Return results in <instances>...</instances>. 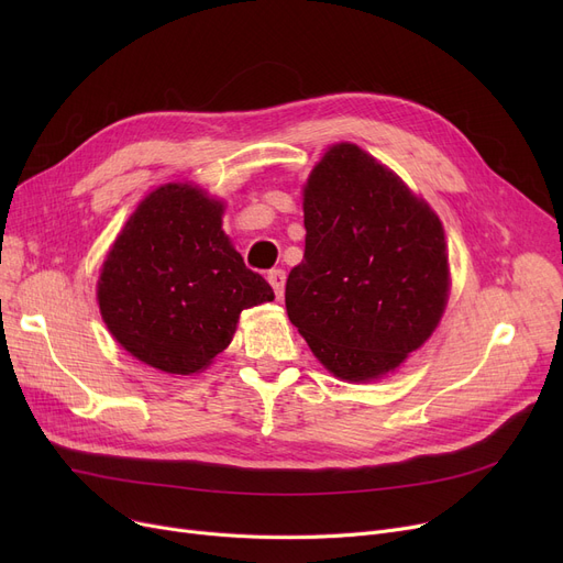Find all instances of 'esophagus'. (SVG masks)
Wrapping results in <instances>:
<instances>
[{"label": "esophagus", "mask_w": 563, "mask_h": 563, "mask_svg": "<svg viewBox=\"0 0 563 563\" xmlns=\"http://www.w3.org/2000/svg\"><path fill=\"white\" fill-rule=\"evenodd\" d=\"M266 280H269V285L274 287L276 297L283 299V289H285V272L283 269H272L269 276H266Z\"/></svg>", "instance_id": "esophagus-1"}]
</instances>
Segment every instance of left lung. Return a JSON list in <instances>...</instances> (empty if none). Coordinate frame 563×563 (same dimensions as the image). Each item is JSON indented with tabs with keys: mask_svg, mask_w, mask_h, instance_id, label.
Listing matches in <instances>:
<instances>
[{
	"mask_svg": "<svg viewBox=\"0 0 563 563\" xmlns=\"http://www.w3.org/2000/svg\"><path fill=\"white\" fill-rule=\"evenodd\" d=\"M306 253L285 306L321 365L344 380L393 372L448 303V244L431 207L353 143H338L303 189Z\"/></svg>",
	"mask_w": 563,
	"mask_h": 563,
	"instance_id": "8db88e82",
	"label": "left lung"
}]
</instances>
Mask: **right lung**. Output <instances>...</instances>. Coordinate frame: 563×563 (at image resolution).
I'll list each match as a JSON object with an SVG mask.
<instances>
[{
	"label": "right lung",
	"instance_id": "add662e5",
	"mask_svg": "<svg viewBox=\"0 0 563 563\" xmlns=\"http://www.w3.org/2000/svg\"><path fill=\"white\" fill-rule=\"evenodd\" d=\"M223 205L191 185L147 196L113 242L98 283L111 335L141 363L196 374L212 363L242 310L274 301L221 230Z\"/></svg>",
	"mask_w": 563,
	"mask_h": 563
}]
</instances>
